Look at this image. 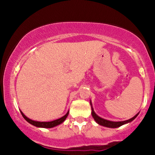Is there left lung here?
I'll use <instances>...</instances> for the list:
<instances>
[{
	"label": "left lung",
	"mask_w": 155,
	"mask_h": 155,
	"mask_svg": "<svg viewBox=\"0 0 155 155\" xmlns=\"http://www.w3.org/2000/svg\"><path fill=\"white\" fill-rule=\"evenodd\" d=\"M90 105H91V108H92V112H91L92 116L93 117V119L95 120V122L98 124H100V125L104 126V127H109V128H117V127H120V126L123 125V124L129 123V122H132L133 120H135V119L136 118V117L138 115V113L136 115H135L133 118L125 121H121V122H113V121L107 120H105V119L101 118V117H99L98 115L96 114L95 112L94 111L93 108H92L91 101H90Z\"/></svg>",
	"instance_id": "1"
}]
</instances>
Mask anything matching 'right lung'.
I'll return each mask as SVG.
<instances>
[{
  "instance_id": "obj_1",
  "label": "right lung",
  "mask_w": 155,
  "mask_h": 155,
  "mask_svg": "<svg viewBox=\"0 0 155 155\" xmlns=\"http://www.w3.org/2000/svg\"><path fill=\"white\" fill-rule=\"evenodd\" d=\"M21 114H22L23 118L27 122H29L30 124H33V125L37 127H43V128H51V127H56V126L59 125V124H62L64 121L65 120V119L67 118L68 115L69 114V111H68V112L66 113V114L65 116H63L61 118L58 119V120H54V121H51V122H38V121H34V120H32L31 119H29L28 117H27L24 114L22 113V111L20 110Z\"/></svg>"
}]
</instances>
